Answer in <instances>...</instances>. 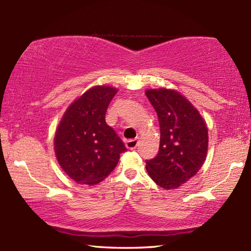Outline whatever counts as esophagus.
Returning <instances> with one entry per match:
<instances>
[{"label": "esophagus", "instance_id": "1", "mask_svg": "<svg viewBox=\"0 0 251 251\" xmlns=\"http://www.w3.org/2000/svg\"><path fill=\"white\" fill-rule=\"evenodd\" d=\"M139 138H137V139H134V140H128L126 142V148L128 149V150H134V149H136L138 146H139Z\"/></svg>", "mask_w": 251, "mask_h": 251}]
</instances>
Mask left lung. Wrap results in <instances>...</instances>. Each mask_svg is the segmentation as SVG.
<instances>
[{"instance_id":"1","label":"left lung","mask_w":251,"mask_h":251,"mask_svg":"<svg viewBox=\"0 0 251 251\" xmlns=\"http://www.w3.org/2000/svg\"><path fill=\"white\" fill-rule=\"evenodd\" d=\"M155 109L161 140L157 155L146 161L147 172L165 190L177 189L197 174L206 161L208 129L200 112L174 89H148Z\"/></svg>"}]
</instances>
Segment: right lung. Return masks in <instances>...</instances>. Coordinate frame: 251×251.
<instances>
[{
	"label": "right lung",
	"instance_id": "add662e5",
	"mask_svg": "<svg viewBox=\"0 0 251 251\" xmlns=\"http://www.w3.org/2000/svg\"><path fill=\"white\" fill-rule=\"evenodd\" d=\"M117 89L95 86L69 106L54 138L57 161L69 177L81 184L105 179L127 149L105 123L106 109Z\"/></svg>",
	"mask_w": 251,
	"mask_h": 251
}]
</instances>
